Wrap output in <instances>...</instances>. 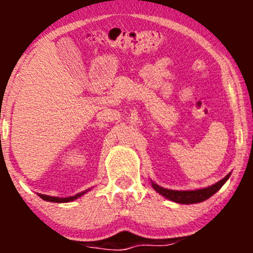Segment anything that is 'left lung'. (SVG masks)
Segmentation results:
<instances>
[{"instance_id": "left-lung-1", "label": "left lung", "mask_w": 253, "mask_h": 253, "mask_svg": "<svg viewBox=\"0 0 253 253\" xmlns=\"http://www.w3.org/2000/svg\"><path fill=\"white\" fill-rule=\"evenodd\" d=\"M229 176H231V173H228L224 178H222V180L215 182V184L211 185V186L203 187V189L196 190H171L165 189V187L160 186V185H157L156 182H153V181H151V184L152 187H153L160 195L165 196V198L171 200V202L178 203V204H196V203L205 202V200L209 199L210 196H213L214 194L227 182Z\"/></svg>"}]
</instances>
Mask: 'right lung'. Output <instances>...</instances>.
Segmentation results:
<instances>
[{
    "label": "right lung",
    "mask_w": 253,
    "mask_h": 253,
    "mask_svg": "<svg viewBox=\"0 0 253 253\" xmlns=\"http://www.w3.org/2000/svg\"><path fill=\"white\" fill-rule=\"evenodd\" d=\"M88 190L91 189H87L84 190V191H82V193H78L76 194L75 196H68V198H58V196H49V195H44V194H38V195L40 196V198L43 199V200H45V202H50V203H69V202H73V200H76V199L81 198L84 194H86Z\"/></svg>",
    "instance_id": "right-lung-1"
}]
</instances>
